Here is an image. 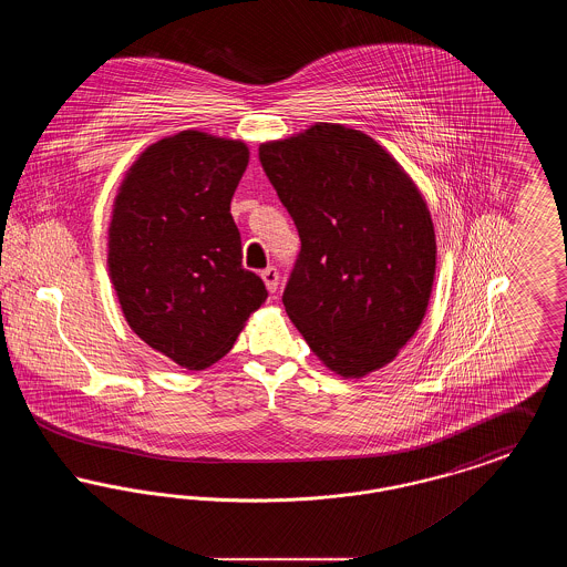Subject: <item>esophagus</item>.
I'll list each match as a JSON object with an SVG mask.
<instances>
[{"label": "esophagus", "instance_id": "34e87169", "mask_svg": "<svg viewBox=\"0 0 567 567\" xmlns=\"http://www.w3.org/2000/svg\"><path fill=\"white\" fill-rule=\"evenodd\" d=\"M261 278H264V282H266V287H268V291L270 293H276L278 291V282H280V276H278V270L276 268H266V270L261 271Z\"/></svg>", "mask_w": 567, "mask_h": 567}]
</instances>
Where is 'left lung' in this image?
<instances>
[{"instance_id": "obj_1", "label": "left lung", "mask_w": 567, "mask_h": 567, "mask_svg": "<svg viewBox=\"0 0 567 567\" xmlns=\"http://www.w3.org/2000/svg\"><path fill=\"white\" fill-rule=\"evenodd\" d=\"M301 250L282 303L310 351L342 378L391 363L423 323L435 278L432 213L374 137L315 123L259 146Z\"/></svg>"}]
</instances>
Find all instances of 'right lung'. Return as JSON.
Wrapping results in <instances>:
<instances>
[{
	"label": "right lung",
	"instance_id": "obj_1",
	"mask_svg": "<svg viewBox=\"0 0 567 567\" xmlns=\"http://www.w3.org/2000/svg\"><path fill=\"white\" fill-rule=\"evenodd\" d=\"M248 157L243 140L187 130L146 146L114 195L109 274L123 317L193 372L231 351L268 299L264 280L243 268L229 213Z\"/></svg>",
	"mask_w": 567,
	"mask_h": 567
}]
</instances>
